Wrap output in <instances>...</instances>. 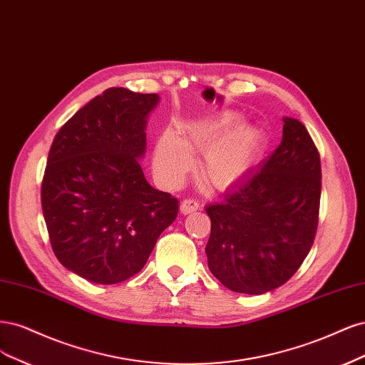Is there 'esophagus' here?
Masks as SVG:
<instances>
[{
	"instance_id": "1",
	"label": "esophagus",
	"mask_w": 365,
	"mask_h": 365,
	"mask_svg": "<svg viewBox=\"0 0 365 365\" xmlns=\"http://www.w3.org/2000/svg\"><path fill=\"white\" fill-rule=\"evenodd\" d=\"M197 209H198V202H197V200H194V198H183L182 200L180 212L183 215L191 214V212H194V210H197Z\"/></svg>"
}]
</instances>
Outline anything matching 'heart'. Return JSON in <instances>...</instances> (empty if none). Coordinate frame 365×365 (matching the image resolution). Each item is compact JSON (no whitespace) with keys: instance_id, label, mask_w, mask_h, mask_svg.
I'll return each instance as SVG.
<instances>
[{"instance_id":"obj_1","label":"heart","mask_w":365,"mask_h":365,"mask_svg":"<svg viewBox=\"0 0 365 365\" xmlns=\"http://www.w3.org/2000/svg\"><path fill=\"white\" fill-rule=\"evenodd\" d=\"M240 116L220 115L214 120L192 124L179 138L173 132L163 133L155 148V173L168 187L178 186L194 167L192 153H203L202 175L217 190L238 183L253 167L261 145L256 127L234 125Z\"/></svg>"}]
</instances>
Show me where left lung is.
<instances>
[{
  "mask_svg": "<svg viewBox=\"0 0 365 365\" xmlns=\"http://www.w3.org/2000/svg\"><path fill=\"white\" fill-rule=\"evenodd\" d=\"M320 153L296 118H284V136L257 171L206 206L207 265L235 292L279 288L308 256L319 226Z\"/></svg>",
  "mask_w": 365,
  "mask_h": 365,
  "instance_id": "left-lung-1",
  "label": "left lung"
}]
</instances>
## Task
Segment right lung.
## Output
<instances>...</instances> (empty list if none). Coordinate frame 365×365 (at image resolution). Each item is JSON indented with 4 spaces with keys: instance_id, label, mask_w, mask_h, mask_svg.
Segmentation results:
<instances>
[{
    "instance_id": "1",
    "label": "right lung",
    "mask_w": 365,
    "mask_h": 365,
    "mask_svg": "<svg viewBox=\"0 0 365 365\" xmlns=\"http://www.w3.org/2000/svg\"><path fill=\"white\" fill-rule=\"evenodd\" d=\"M158 93L106 89L57 132L41 202L51 249L63 267L93 284L138 274L179 200L148 185L139 158Z\"/></svg>"
}]
</instances>
